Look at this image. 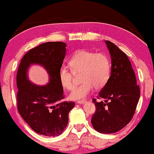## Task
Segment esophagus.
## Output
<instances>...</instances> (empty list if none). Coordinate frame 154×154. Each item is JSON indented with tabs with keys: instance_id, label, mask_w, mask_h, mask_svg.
I'll return each instance as SVG.
<instances>
[{
	"instance_id": "1",
	"label": "esophagus",
	"mask_w": 154,
	"mask_h": 154,
	"mask_svg": "<svg viewBox=\"0 0 154 154\" xmlns=\"http://www.w3.org/2000/svg\"><path fill=\"white\" fill-rule=\"evenodd\" d=\"M86 102V100H79V101H77V103H78V104H85V103Z\"/></svg>"
}]
</instances>
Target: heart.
<instances>
[{"label":"heart","instance_id":"heart-1","mask_svg":"<svg viewBox=\"0 0 154 154\" xmlns=\"http://www.w3.org/2000/svg\"><path fill=\"white\" fill-rule=\"evenodd\" d=\"M71 70L62 68L59 72V79L62 87L72 90L75 86L74 75H79L81 85L69 94L72 100H83L93 88L100 89L108 82L111 74V60L104 53H96L87 50H77L69 62Z\"/></svg>","mask_w":154,"mask_h":154}]
</instances>
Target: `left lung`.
Here are the masks:
<instances>
[{"label": "left lung", "mask_w": 154, "mask_h": 154, "mask_svg": "<svg viewBox=\"0 0 154 154\" xmlns=\"http://www.w3.org/2000/svg\"><path fill=\"white\" fill-rule=\"evenodd\" d=\"M112 59L111 75L97 99L92 102L96 111L91 117L94 129L113 134L123 129L133 117L140 97L139 86L127 55L113 42L105 40Z\"/></svg>", "instance_id": "8db88e82"}]
</instances>
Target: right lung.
<instances>
[{
    "label": "right lung",
    "instance_id": "obj_1",
    "mask_svg": "<svg viewBox=\"0 0 154 154\" xmlns=\"http://www.w3.org/2000/svg\"><path fill=\"white\" fill-rule=\"evenodd\" d=\"M65 54V42H45L27 52L17 69L19 114L31 129L46 137H57L63 133L67 125L69 112L75 106L73 102L60 103L64 94L59 72ZM34 63L42 66L48 72L50 82L47 85L40 86L28 79V68Z\"/></svg>",
    "mask_w": 154,
    "mask_h": 154
}]
</instances>
